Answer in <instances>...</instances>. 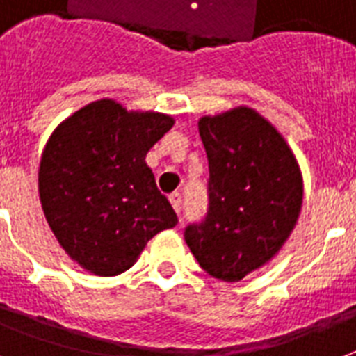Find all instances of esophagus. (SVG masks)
Wrapping results in <instances>:
<instances>
[{
    "label": "esophagus",
    "instance_id": "obj_1",
    "mask_svg": "<svg viewBox=\"0 0 356 356\" xmlns=\"http://www.w3.org/2000/svg\"><path fill=\"white\" fill-rule=\"evenodd\" d=\"M170 203H172L173 211L181 212V207H183V197H181V194H177V192H173L172 195H170Z\"/></svg>",
    "mask_w": 356,
    "mask_h": 356
}]
</instances>
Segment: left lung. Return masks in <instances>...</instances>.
I'll return each mask as SVG.
<instances>
[{"mask_svg": "<svg viewBox=\"0 0 356 356\" xmlns=\"http://www.w3.org/2000/svg\"><path fill=\"white\" fill-rule=\"evenodd\" d=\"M209 159V212L184 240L200 266L236 282L268 264L298 223L303 175L286 140L254 108L197 122Z\"/></svg>", "mask_w": 356, "mask_h": 356, "instance_id": "obj_1", "label": "left lung"}]
</instances>
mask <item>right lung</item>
Here are the masks:
<instances>
[{
  "label": "right lung",
  "instance_id": "1",
  "mask_svg": "<svg viewBox=\"0 0 356 356\" xmlns=\"http://www.w3.org/2000/svg\"><path fill=\"white\" fill-rule=\"evenodd\" d=\"M173 123L168 114L127 111L103 97L75 111L47 138L38 168L42 211L83 270L120 275L156 233L177 225L145 164Z\"/></svg>",
  "mask_w": 356,
  "mask_h": 356
}]
</instances>
